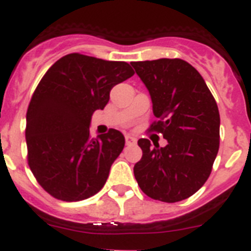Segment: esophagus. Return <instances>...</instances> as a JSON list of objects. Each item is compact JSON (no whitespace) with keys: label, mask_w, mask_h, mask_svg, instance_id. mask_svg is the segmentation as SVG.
I'll use <instances>...</instances> for the list:
<instances>
[{"label":"esophagus","mask_w":251,"mask_h":251,"mask_svg":"<svg viewBox=\"0 0 251 251\" xmlns=\"http://www.w3.org/2000/svg\"><path fill=\"white\" fill-rule=\"evenodd\" d=\"M136 143H137V139L134 138V137L130 136V134H126V145L132 146V145H136Z\"/></svg>","instance_id":"1"}]
</instances>
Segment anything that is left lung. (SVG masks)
Returning <instances> with one entry per match:
<instances>
[{
  "label": "left lung",
  "mask_w": 251,
  "mask_h": 251,
  "mask_svg": "<svg viewBox=\"0 0 251 251\" xmlns=\"http://www.w3.org/2000/svg\"><path fill=\"white\" fill-rule=\"evenodd\" d=\"M146 85L153 114L151 129L163 134L165 147L138 141L142 158L134 177L147 196L177 202L199 191L211 174L220 145V114L203 77L181 59L130 63Z\"/></svg>",
  "instance_id": "obj_1"
}]
</instances>
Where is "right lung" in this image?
Wrapping results in <instances>:
<instances>
[{"label": "right lung", "instance_id": "right-lung-1", "mask_svg": "<svg viewBox=\"0 0 251 251\" xmlns=\"http://www.w3.org/2000/svg\"><path fill=\"white\" fill-rule=\"evenodd\" d=\"M133 74L124 61L75 52L44 75L26 113V145L28 166L51 196L80 201L100 191L126 141L117 129L92 138V115Z\"/></svg>", "mask_w": 251, "mask_h": 251}]
</instances>
